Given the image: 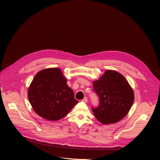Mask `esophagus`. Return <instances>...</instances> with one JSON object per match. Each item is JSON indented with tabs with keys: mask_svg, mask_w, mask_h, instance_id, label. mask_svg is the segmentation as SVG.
Masks as SVG:
<instances>
[{
	"mask_svg": "<svg viewBox=\"0 0 160 160\" xmlns=\"http://www.w3.org/2000/svg\"><path fill=\"white\" fill-rule=\"evenodd\" d=\"M83 102H87V101H88V100H87V97H85L82 100Z\"/></svg>",
	"mask_w": 160,
	"mask_h": 160,
	"instance_id": "obj_1",
	"label": "esophagus"
}]
</instances>
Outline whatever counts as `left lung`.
<instances>
[{"mask_svg": "<svg viewBox=\"0 0 160 160\" xmlns=\"http://www.w3.org/2000/svg\"><path fill=\"white\" fill-rule=\"evenodd\" d=\"M94 91L99 98V105L92 107L96 118L102 124H110L123 119L130 111L133 101V90L120 73L107 70L93 82Z\"/></svg>", "mask_w": 160, "mask_h": 160, "instance_id": "8db88e82", "label": "left lung"}]
</instances>
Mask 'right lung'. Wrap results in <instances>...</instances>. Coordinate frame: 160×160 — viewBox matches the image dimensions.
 I'll use <instances>...</instances> for the list:
<instances>
[{"label":"right lung","instance_id":"right-lung-1","mask_svg":"<svg viewBox=\"0 0 160 160\" xmlns=\"http://www.w3.org/2000/svg\"><path fill=\"white\" fill-rule=\"evenodd\" d=\"M66 82L59 68H48L36 74L28 88V98L38 115L47 120L57 121L78 103Z\"/></svg>","mask_w":160,"mask_h":160}]
</instances>
